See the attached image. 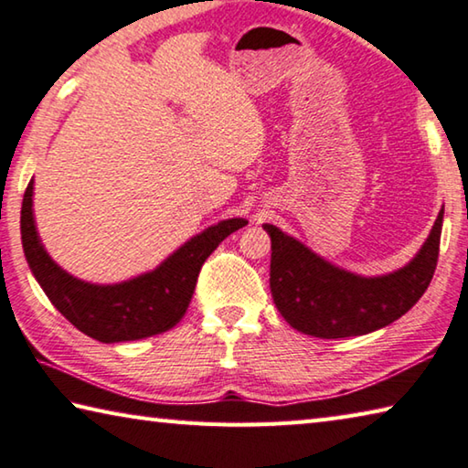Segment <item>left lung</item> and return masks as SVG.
Segmentation results:
<instances>
[{"label":"left lung","mask_w":468,"mask_h":468,"mask_svg":"<svg viewBox=\"0 0 468 468\" xmlns=\"http://www.w3.org/2000/svg\"><path fill=\"white\" fill-rule=\"evenodd\" d=\"M443 210L415 260L376 279L340 271L274 225L271 291L292 328L318 338L361 336L388 326L413 307L430 287L440 256Z\"/></svg>","instance_id":"left-lung-1"}]
</instances>
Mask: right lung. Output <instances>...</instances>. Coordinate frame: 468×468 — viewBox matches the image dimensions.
<instances>
[{"mask_svg": "<svg viewBox=\"0 0 468 468\" xmlns=\"http://www.w3.org/2000/svg\"><path fill=\"white\" fill-rule=\"evenodd\" d=\"M248 225L229 218L189 239L156 271L122 284H90L69 276L38 241L33 218V181L22 200V248L35 279L63 318L101 343L140 340L171 330L184 318L206 258L225 237Z\"/></svg>", "mask_w": 468, "mask_h": 468, "instance_id": "1", "label": "right lung"}]
</instances>
